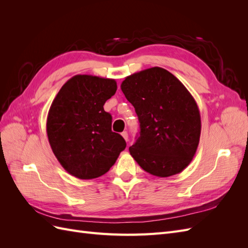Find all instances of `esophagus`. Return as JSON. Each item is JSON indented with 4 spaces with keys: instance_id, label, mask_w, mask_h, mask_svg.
<instances>
[{
    "instance_id": "1",
    "label": "esophagus",
    "mask_w": 248,
    "mask_h": 248,
    "mask_svg": "<svg viewBox=\"0 0 248 248\" xmlns=\"http://www.w3.org/2000/svg\"><path fill=\"white\" fill-rule=\"evenodd\" d=\"M121 134H122V137L124 138V140H125L126 141H128V133H127L126 131H123Z\"/></svg>"
}]
</instances>
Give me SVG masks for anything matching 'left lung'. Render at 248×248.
I'll list each match as a JSON object with an SVG mask.
<instances>
[{"mask_svg":"<svg viewBox=\"0 0 248 248\" xmlns=\"http://www.w3.org/2000/svg\"><path fill=\"white\" fill-rule=\"evenodd\" d=\"M121 90L140 121V137L129 148L130 155L153 176L181 172L191 162L201 137L200 109L192 95L160 67L125 78Z\"/></svg>","mask_w":248,"mask_h":248,"instance_id":"obj_1","label":"left lung"}]
</instances>
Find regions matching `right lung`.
<instances>
[{"label": "right lung", "instance_id": "obj_1", "mask_svg": "<svg viewBox=\"0 0 248 248\" xmlns=\"http://www.w3.org/2000/svg\"><path fill=\"white\" fill-rule=\"evenodd\" d=\"M116 91L115 79L78 74L55 97L46 132L52 152L68 174L82 180L98 178L125 149V140L111 131V116L103 108Z\"/></svg>", "mask_w": 248, "mask_h": 248}]
</instances>
